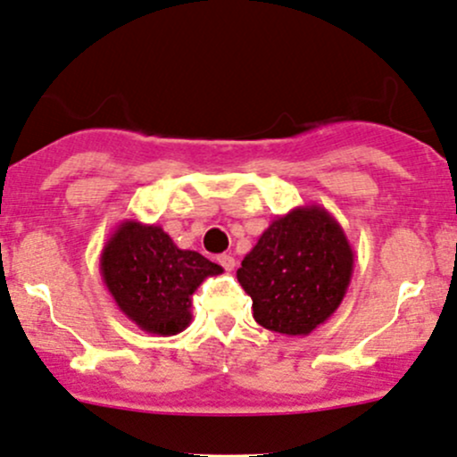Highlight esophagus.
<instances>
[{"label":"esophagus","instance_id":"1","mask_svg":"<svg viewBox=\"0 0 457 457\" xmlns=\"http://www.w3.org/2000/svg\"><path fill=\"white\" fill-rule=\"evenodd\" d=\"M216 261H219V265L225 269V271H232L234 267H237V261H234V256H229V253H220L219 258H216Z\"/></svg>","mask_w":457,"mask_h":457}]
</instances>
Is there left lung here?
Listing matches in <instances>:
<instances>
[{
	"instance_id": "obj_1",
	"label": "left lung",
	"mask_w": 457,
	"mask_h": 457,
	"mask_svg": "<svg viewBox=\"0 0 457 457\" xmlns=\"http://www.w3.org/2000/svg\"><path fill=\"white\" fill-rule=\"evenodd\" d=\"M354 253L342 225L321 205L278 216L237 271L253 320L273 333H313L342 304Z\"/></svg>"
}]
</instances>
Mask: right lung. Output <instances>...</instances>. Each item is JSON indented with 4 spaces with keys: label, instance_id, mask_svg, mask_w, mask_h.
Returning <instances> with one entry per match:
<instances>
[{
    "label": "right lung",
    "instance_id": "add662e5",
    "mask_svg": "<svg viewBox=\"0 0 457 457\" xmlns=\"http://www.w3.org/2000/svg\"><path fill=\"white\" fill-rule=\"evenodd\" d=\"M220 271L199 252L177 247L160 225L136 219L122 220L100 253V273L118 309L162 337L188 328L192 293Z\"/></svg>",
    "mask_w": 457,
    "mask_h": 457
}]
</instances>
